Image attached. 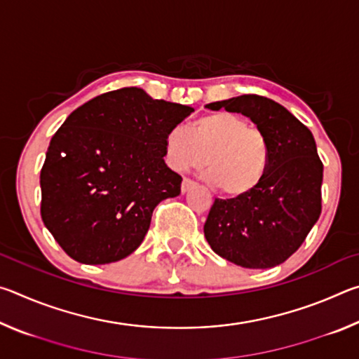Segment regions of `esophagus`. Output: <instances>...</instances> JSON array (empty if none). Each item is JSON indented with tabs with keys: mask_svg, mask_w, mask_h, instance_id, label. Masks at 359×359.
<instances>
[{
	"mask_svg": "<svg viewBox=\"0 0 359 359\" xmlns=\"http://www.w3.org/2000/svg\"><path fill=\"white\" fill-rule=\"evenodd\" d=\"M194 185H196V182L185 177L184 180H182V193H187L188 190H191Z\"/></svg>",
	"mask_w": 359,
	"mask_h": 359,
	"instance_id": "34e87169",
	"label": "esophagus"
}]
</instances>
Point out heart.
<instances>
[{
	"instance_id": "heart-1",
	"label": "heart",
	"mask_w": 359,
	"mask_h": 359,
	"mask_svg": "<svg viewBox=\"0 0 359 359\" xmlns=\"http://www.w3.org/2000/svg\"><path fill=\"white\" fill-rule=\"evenodd\" d=\"M168 165L185 171L201 169L208 158L209 179L231 198L248 196L263 184L271 163V145L263 131L231 112L199 117L190 130L174 126L165 137Z\"/></svg>"
}]
</instances>
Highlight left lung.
<instances>
[{"mask_svg":"<svg viewBox=\"0 0 359 359\" xmlns=\"http://www.w3.org/2000/svg\"><path fill=\"white\" fill-rule=\"evenodd\" d=\"M250 117L271 145L267 174L242 198L215 199L204 223L212 250L231 263L266 269L287 261L321 214L323 163L311 130L278 102L242 95L208 104Z\"/></svg>","mask_w":359,"mask_h":359,"instance_id":"8db88e82","label":"left lung"}]
</instances>
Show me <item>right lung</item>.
<instances>
[{
	"label": "right lung",
	"instance_id": "right-lung-1",
	"mask_svg": "<svg viewBox=\"0 0 359 359\" xmlns=\"http://www.w3.org/2000/svg\"><path fill=\"white\" fill-rule=\"evenodd\" d=\"M191 112L126 87L66 118L41 169L42 222L66 255L107 264L142 244L154 209L180 194L182 177L163 158L165 137Z\"/></svg>",
	"mask_w": 359,
	"mask_h": 359
}]
</instances>
